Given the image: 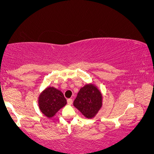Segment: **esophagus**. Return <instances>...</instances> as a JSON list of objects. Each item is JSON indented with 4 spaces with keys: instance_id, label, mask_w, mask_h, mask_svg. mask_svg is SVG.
Segmentation results:
<instances>
[{
    "instance_id": "34e87169",
    "label": "esophagus",
    "mask_w": 154,
    "mask_h": 154,
    "mask_svg": "<svg viewBox=\"0 0 154 154\" xmlns=\"http://www.w3.org/2000/svg\"><path fill=\"white\" fill-rule=\"evenodd\" d=\"M67 103H68V104H72L73 103L72 99H68V100H67Z\"/></svg>"
}]
</instances>
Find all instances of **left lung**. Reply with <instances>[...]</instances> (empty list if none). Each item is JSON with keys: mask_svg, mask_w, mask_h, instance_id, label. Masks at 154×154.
<instances>
[{"mask_svg": "<svg viewBox=\"0 0 154 154\" xmlns=\"http://www.w3.org/2000/svg\"><path fill=\"white\" fill-rule=\"evenodd\" d=\"M73 105L86 118L92 119L102 107V94L95 86L88 84L80 90Z\"/></svg>", "mask_w": 154, "mask_h": 154, "instance_id": "8db88e82", "label": "left lung"}]
</instances>
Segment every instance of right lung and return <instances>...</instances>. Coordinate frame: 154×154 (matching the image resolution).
I'll list each match as a JSON object with an SVG mask.
<instances>
[{
    "mask_svg": "<svg viewBox=\"0 0 154 154\" xmlns=\"http://www.w3.org/2000/svg\"><path fill=\"white\" fill-rule=\"evenodd\" d=\"M39 108L48 118H51L61 108L66 104V100L60 90L53 87H48L40 94Z\"/></svg>",
    "mask_w": 154,
    "mask_h": 154,
    "instance_id": "add662e5",
    "label": "right lung"
}]
</instances>
